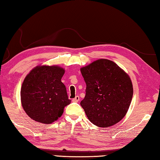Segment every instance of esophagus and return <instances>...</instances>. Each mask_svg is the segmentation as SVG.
Instances as JSON below:
<instances>
[{
    "label": "esophagus",
    "instance_id": "34e87169",
    "mask_svg": "<svg viewBox=\"0 0 160 160\" xmlns=\"http://www.w3.org/2000/svg\"><path fill=\"white\" fill-rule=\"evenodd\" d=\"M79 101H80V97L78 96V95H77V96H75V98H73L72 100V102H75V103H78V102Z\"/></svg>",
    "mask_w": 160,
    "mask_h": 160
}]
</instances>
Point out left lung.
<instances>
[{
	"mask_svg": "<svg viewBox=\"0 0 160 160\" xmlns=\"http://www.w3.org/2000/svg\"><path fill=\"white\" fill-rule=\"evenodd\" d=\"M80 71L86 83L80 105L90 122L104 128L119 122L132 102L133 85L129 76L106 59H98Z\"/></svg>",
	"mask_w": 160,
	"mask_h": 160,
	"instance_id": "obj_1",
	"label": "left lung"
}]
</instances>
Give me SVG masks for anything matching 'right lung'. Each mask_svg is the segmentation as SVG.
<instances>
[{
    "mask_svg": "<svg viewBox=\"0 0 160 160\" xmlns=\"http://www.w3.org/2000/svg\"><path fill=\"white\" fill-rule=\"evenodd\" d=\"M65 70L58 66H37L25 78L21 86L23 108L33 120L52 123L70 103L61 79Z\"/></svg>",
    "mask_w": 160,
    "mask_h": 160,
    "instance_id": "obj_1",
    "label": "right lung"
}]
</instances>
